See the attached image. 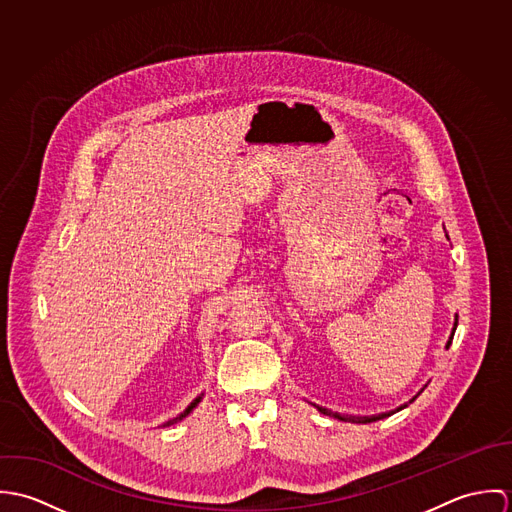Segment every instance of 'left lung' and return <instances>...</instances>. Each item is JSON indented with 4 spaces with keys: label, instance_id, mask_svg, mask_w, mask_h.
Listing matches in <instances>:
<instances>
[{
    "label": "left lung",
    "instance_id": "obj_1",
    "mask_svg": "<svg viewBox=\"0 0 512 512\" xmlns=\"http://www.w3.org/2000/svg\"><path fill=\"white\" fill-rule=\"evenodd\" d=\"M455 327H457V317H455V323H453V331H451V337H449V341H447V345H445V349H449V345H451V339H453V333H455ZM416 398V396H414ZM412 398V400H414ZM410 400V402H412ZM321 414H325V416H331V418H337V420H343V422H357V424H368V422H376V420H382V418H388V416H392V414H396V412H400L402 408H406V404L404 406H400V408H396V410H392V412H384V414H376V416H341L339 412H331V410H327V408H323V406H317V404H313Z\"/></svg>",
    "mask_w": 512,
    "mask_h": 512
}]
</instances>
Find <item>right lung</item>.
<instances>
[{"label": "right lung", "mask_w": 512, "mask_h": 512, "mask_svg": "<svg viewBox=\"0 0 512 512\" xmlns=\"http://www.w3.org/2000/svg\"><path fill=\"white\" fill-rule=\"evenodd\" d=\"M201 398H203V394H201V396H199V398H195V400H193V402H191V404H189V406H187V408H185V412H181V414H179V416H177V418H173V420H169V422H165V424H163V428H167V426H173V424H177V422H181V420H183V418H185V416H189V414H191V412H193V410H195V406H197V404H199V402H201Z\"/></svg>", "instance_id": "right-lung-1"}]
</instances>
